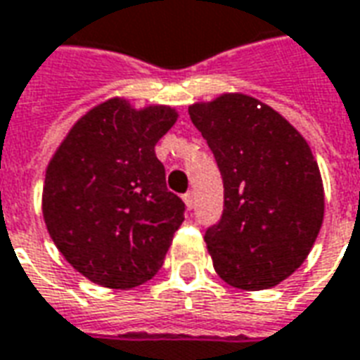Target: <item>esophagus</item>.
Segmentation results:
<instances>
[{"instance_id":"1","label":"esophagus","mask_w":360,"mask_h":360,"mask_svg":"<svg viewBox=\"0 0 360 360\" xmlns=\"http://www.w3.org/2000/svg\"><path fill=\"white\" fill-rule=\"evenodd\" d=\"M184 203L188 205V209L193 207V193L192 192L184 193Z\"/></svg>"}]
</instances>
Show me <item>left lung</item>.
I'll list each match as a JSON object with an SVG mask.
<instances>
[{
	"instance_id": "obj_1",
	"label": "left lung",
	"mask_w": 360,
	"mask_h": 360,
	"mask_svg": "<svg viewBox=\"0 0 360 360\" xmlns=\"http://www.w3.org/2000/svg\"><path fill=\"white\" fill-rule=\"evenodd\" d=\"M188 112L225 188L223 215L205 231L213 267L236 289L275 287L307 259L322 226L314 155L279 112L248 94H221Z\"/></svg>"
}]
</instances>
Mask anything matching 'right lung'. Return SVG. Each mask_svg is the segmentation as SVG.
Listing matches in <instances>:
<instances>
[{
    "instance_id": "add662e5",
    "label": "right lung",
    "mask_w": 360,
    "mask_h": 360,
    "mask_svg": "<svg viewBox=\"0 0 360 360\" xmlns=\"http://www.w3.org/2000/svg\"><path fill=\"white\" fill-rule=\"evenodd\" d=\"M176 114L135 110L124 98L94 106L71 127L50 160L42 213L53 244L96 285L134 289L165 262L186 205L168 192L155 145Z\"/></svg>"
}]
</instances>
